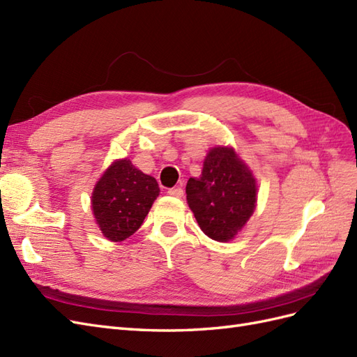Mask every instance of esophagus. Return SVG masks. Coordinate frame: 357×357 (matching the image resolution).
Returning <instances> with one entry per match:
<instances>
[{
  "label": "esophagus",
  "mask_w": 357,
  "mask_h": 357,
  "mask_svg": "<svg viewBox=\"0 0 357 357\" xmlns=\"http://www.w3.org/2000/svg\"><path fill=\"white\" fill-rule=\"evenodd\" d=\"M168 194H169L171 197L181 198V197H183V189H181V188H171V189L168 190Z\"/></svg>",
  "instance_id": "34e87169"
}]
</instances>
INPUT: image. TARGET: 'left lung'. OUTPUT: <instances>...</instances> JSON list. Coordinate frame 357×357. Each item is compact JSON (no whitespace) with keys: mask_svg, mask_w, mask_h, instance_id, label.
I'll return each instance as SVG.
<instances>
[{"mask_svg":"<svg viewBox=\"0 0 357 357\" xmlns=\"http://www.w3.org/2000/svg\"><path fill=\"white\" fill-rule=\"evenodd\" d=\"M186 199L202 233L229 242L254 213L257 183L234 149L213 147L199 178H189Z\"/></svg>","mask_w":357,"mask_h":357,"instance_id":"left-lung-1","label":"left lung"}]
</instances>
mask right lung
Listing matches in <instances>:
<instances>
[{"mask_svg":"<svg viewBox=\"0 0 357 357\" xmlns=\"http://www.w3.org/2000/svg\"><path fill=\"white\" fill-rule=\"evenodd\" d=\"M155 177L119 159L96 183L91 207L102 234L112 242H123L142 225L151 204L159 195Z\"/></svg>","mask_w":357,"mask_h":357,"instance_id":"1","label":"right lung"}]
</instances>
